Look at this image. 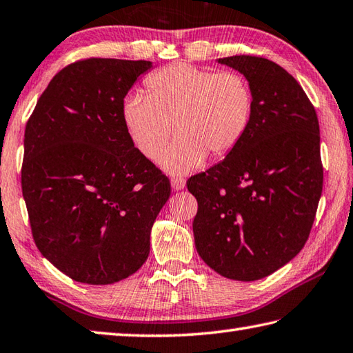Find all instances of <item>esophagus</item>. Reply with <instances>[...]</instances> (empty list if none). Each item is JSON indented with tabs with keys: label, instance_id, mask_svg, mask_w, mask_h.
Masks as SVG:
<instances>
[{
	"label": "esophagus",
	"instance_id": "obj_1",
	"mask_svg": "<svg viewBox=\"0 0 353 353\" xmlns=\"http://www.w3.org/2000/svg\"><path fill=\"white\" fill-rule=\"evenodd\" d=\"M170 184H172V189H174V190H183L185 188V179L179 178V176H174L170 179Z\"/></svg>",
	"mask_w": 353,
	"mask_h": 353
}]
</instances>
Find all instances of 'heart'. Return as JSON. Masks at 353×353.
<instances>
[{
    "label": "heart",
    "mask_w": 353,
    "mask_h": 353,
    "mask_svg": "<svg viewBox=\"0 0 353 353\" xmlns=\"http://www.w3.org/2000/svg\"><path fill=\"white\" fill-rule=\"evenodd\" d=\"M148 95L132 94L121 104L125 134L149 159H157L174 134L179 138L159 159L169 174H188L208 155L223 158L249 129L254 97L236 72H215L176 63L145 81Z\"/></svg>",
    "instance_id": "heart-1"
}]
</instances>
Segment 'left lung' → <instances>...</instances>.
Returning <instances> with one entry per match:
<instances>
[{
  "label": "left lung",
  "mask_w": 353,
  "mask_h": 353,
  "mask_svg": "<svg viewBox=\"0 0 353 353\" xmlns=\"http://www.w3.org/2000/svg\"><path fill=\"white\" fill-rule=\"evenodd\" d=\"M248 79L254 110L236 148L189 178L195 248L216 274L256 281L307 241L323 190L320 125L296 79L261 57L216 59Z\"/></svg>",
  "instance_id": "obj_1"
}]
</instances>
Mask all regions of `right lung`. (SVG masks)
Listing matches in <instances>:
<instances>
[{
    "label": "right lung",
    "mask_w": 353,
    "mask_h": 353,
    "mask_svg": "<svg viewBox=\"0 0 353 353\" xmlns=\"http://www.w3.org/2000/svg\"><path fill=\"white\" fill-rule=\"evenodd\" d=\"M150 61L89 58L59 70L24 132L32 235L72 280L114 284L149 256L170 183L125 134L121 104Z\"/></svg>",
    "instance_id": "1"
}]
</instances>
